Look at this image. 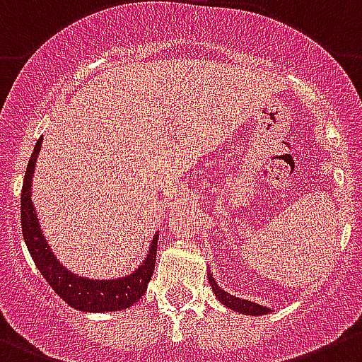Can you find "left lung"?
Wrapping results in <instances>:
<instances>
[{
  "mask_svg": "<svg viewBox=\"0 0 362 362\" xmlns=\"http://www.w3.org/2000/svg\"><path fill=\"white\" fill-rule=\"evenodd\" d=\"M208 277H209V284H211L213 293L216 295V298H218L226 308L242 313V315H252V316H259V315H267V313H270V309L264 308V305H259L256 304V302H250V300H243V298L235 297V295H229L227 291H223L222 288L216 284V281L213 279L211 274H209Z\"/></svg>",
  "mask_w": 362,
  "mask_h": 362,
  "instance_id": "left-lung-1",
  "label": "left lung"
}]
</instances>
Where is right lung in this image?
Returning <instances> with one entry per match:
<instances>
[{
	"instance_id": "add662e5",
	"label": "right lung",
	"mask_w": 362,
	"mask_h": 362,
	"mask_svg": "<svg viewBox=\"0 0 362 362\" xmlns=\"http://www.w3.org/2000/svg\"><path fill=\"white\" fill-rule=\"evenodd\" d=\"M42 139L37 142L32 158L24 174L23 192H21V226H23L24 242L28 245L30 254L35 261L37 268L47 281L54 293L64 298L71 308L87 313L103 311H120L140 300L147 290L151 277L154 274L156 264L158 235L151 242L149 254L140 268H136L132 275L112 281H90L81 275H74L67 268L62 267L54 254L51 252L42 230H40L39 218L35 215V208L32 204V175L35 170L37 154L40 151Z\"/></svg>"
}]
</instances>
